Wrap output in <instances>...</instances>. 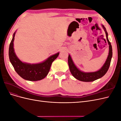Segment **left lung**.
<instances>
[{
    "label": "left lung",
    "instance_id": "left-lung-1",
    "mask_svg": "<svg viewBox=\"0 0 121 121\" xmlns=\"http://www.w3.org/2000/svg\"><path fill=\"white\" fill-rule=\"evenodd\" d=\"M101 26L105 33L106 38H107V40L109 45V52L107 60H106L104 65L99 69H98L97 71L92 72H84L80 70L75 65L70 55H69L68 64L69 70H70L71 74L74 76V77L79 80V81L83 82H92L99 79L106 74V73L108 71L109 65H110L112 56V47L111 42H109L108 38V34L107 30L103 25Z\"/></svg>",
    "mask_w": 121,
    "mask_h": 121
}]
</instances>
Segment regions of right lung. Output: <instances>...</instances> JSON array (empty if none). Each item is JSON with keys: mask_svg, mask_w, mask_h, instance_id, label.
I'll list each match as a JSON object with an SVG mask.
<instances>
[{"mask_svg": "<svg viewBox=\"0 0 121 121\" xmlns=\"http://www.w3.org/2000/svg\"><path fill=\"white\" fill-rule=\"evenodd\" d=\"M16 31L13 34L9 47V58L14 70L22 78L28 81H39L44 78L48 74L52 62L59 55V52L50 56L41 63L30 64L21 61L14 52L13 41Z\"/></svg>", "mask_w": 121, "mask_h": 121, "instance_id": "1", "label": "right lung"}]
</instances>
